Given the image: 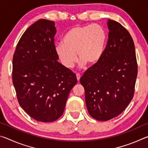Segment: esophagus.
I'll return each instance as SVG.
<instances>
[{
	"mask_svg": "<svg viewBox=\"0 0 148 148\" xmlns=\"http://www.w3.org/2000/svg\"><path fill=\"white\" fill-rule=\"evenodd\" d=\"M80 77H81V76H80L79 74H76V77H77V81H79L80 79Z\"/></svg>",
	"mask_w": 148,
	"mask_h": 148,
	"instance_id": "1",
	"label": "esophagus"
}]
</instances>
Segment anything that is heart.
I'll return each mask as SVG.
<instances>
[{"instance_id": "1", "label": "heart", "mask_w": 148, "mask_h": 148, "mask_svg": "<svg viewBox=\"0 0 148 148\" xmlns=\"http://www.w3.org/2000/svg\"><path fill=\"white\" fill-rule=\"evenodd\" d=\"M106 34L98 24L76 25L69 30L62 38V43L57 44L55 51L64 67L71 69L80 59L79 66L98 62L104 53Z\"/></svg>"}]
</instances>
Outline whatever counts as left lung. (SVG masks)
<instances>
[{"mask_svg": "<svg viewBox=\"0 0 148 148\" xmlns=\"http://www.w3.org/2000/svg\"><path fill=\"white\" fill-rule=\"evenodd\" d=\"M107 25L108 40L104 53L79 80L89 114L99 121H108L124 111L133 98L138 74L131 34L114 20H108Z\"/></svg>", "mask_w": 148, "mask_h": 148, "instance_id": "left-lung-1", "label": "left lung"}]
</instances>
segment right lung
<instances>
[{
	"label": "right lung",
	"instance_id": "add662e5",
	"mask_svg": "<svg viewBox=\"0 0 148 148\" xmlns=\"http://www.w3.org/2000/svg\"><path fill=\"white\" fill-rule=\"evenodd\" d=\"M54 21L39 19L27 29L13 57L12 82L17 101L36 121L52 122L63 114L76 74L58 62Z\"/></svg>",
	"mask_w": 148,
	"mask_h": 148
}]
</instances>
